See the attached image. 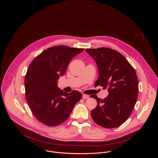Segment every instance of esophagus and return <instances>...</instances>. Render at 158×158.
Segmentation results:
<instances>
[{
	"label": "esophagus",
	"mask_w": 158,
	"mask_h": 158,
	"mask_svg": "<svg viewBox=\"0 0 158 158\" xmlns=\"http://www.w3.org/2000/svg\"><path fill=\"white\" fill-rule=\"evenodd\" d=\"M89 96L88 95H87V94H82V98L83 99H87V98H89Z\"/></svg>",
	"instance_id": "obj_1"
}]
</instances>
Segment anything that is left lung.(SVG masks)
<instances>
[{"mask_svg":"<svg viewBox=\"0 0 158 158\" xmlns=\"http://www.w3.org/2000/svg\"><path fill=\"white\" fill-rule=\"evenodd\" d=\"M85 51L96 61L99 73L96 85L107 89L109 95L101 99L96 95L98 105L91 117L98 125L114 128L129 117L138 96V79L132 66L119 52L106 48L87 49Z\"/></svg>","mask_w":158,"mask_h":158,"instance_id":"8db88e82","label":"left lung"}]
</instances>
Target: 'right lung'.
I'll use <instances>...</instances> for the list:
<instances>
[{
	"label": "right lung",
	"instance_id": "1",
	"mask_svg": "<svg viewBox=\"0 0 158 158\" xmlns=\"http://www.w3.org/2000/svg\"><path fill=\"white\" fill-rule=\"evenodd\" d=\"M84 49L65 46L44 51L34 59L25 76L26 97L36 119L49 126L60 124L69 118L76 104L82 98L77 91L67 93L57 87L72 59Z\"/></svg>",
	"mask_w": 158,
	"mask_h": 158
}]
</instances>
